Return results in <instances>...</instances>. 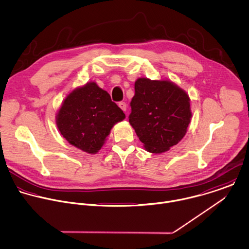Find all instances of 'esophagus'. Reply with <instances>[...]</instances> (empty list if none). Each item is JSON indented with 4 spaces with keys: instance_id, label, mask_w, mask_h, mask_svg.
I'll list each match as a JSON object with an SVG mask.
<instances>
[{
    "instance_id": "esophagus-1",
    "label": "esophagus",
    "mask_w": 249,
    "mask_h": 249,
    "mask_svg": "<svg viewBox=\"0 0 249 249\" xmlns=\"http://www.w3.org/2000/svg\"><path fill=\"white\" fill-rule=\"evenodd\" d=\"M119 107H120L124 112L126 111V104H125L124 102H120V103H119Z\"/></svg>"
}]
</instances>
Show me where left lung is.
Returning <instances> with one entry per match:
<instances>
[{
    "label": "left lung",
    "instance_id": "8db88e82",
    "mask_svg": "<svg viewBox=\"0 0 249 249\" xmlns=\"http://www.w3.org/2000/svg\"><path fill=\"white\" fill-rule=\"evenodd\" d=\"M129 124L146 151L161 154L185 136L192 111L187 92L169 80L138 78Z\"/></svg>",
    "mask_w": 249,
    "mask_h": 249
}]
</instances>
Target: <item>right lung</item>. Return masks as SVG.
Returning a JSON list of instances; mask_svg holds the SVG:
<instances>
[{"label":"right lung","mask_w":249,"mask_h":249,"mask_svg":"<svg viewBox=\"0 0 249 249\" xmlns=\"http://www.w3.org/2000/svg\"><path fill=\"white\" fill-rule=\"evenodd\" d=\"M125 115L95 82L76 88L63 100L56 114V125L76 148L93 155L105 144L113 126Z\"/></svg>","instance_id":"add662e5"}]
</instances>
